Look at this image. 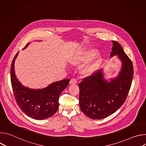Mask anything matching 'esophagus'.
<instances>
[{
  "mask_svg": "<svg viewBox=\"0 0 146 146\" xmlns=\"http://www.w3.org/2000/svg\"><path fill=\"white\" fill-rule=\"evenodd\" d=\"M77 83V80L76 78H72L70 81V84H76Z\"/></svg>",
  "mask_w": 146,
  "mask_h": 146,
  "instance_id": "34e87169",
  "label": "esophagus"
}]
</instances>
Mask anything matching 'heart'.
Here are the masks:
<instances>
[{
    "label": "heart",
    "mask_w": 146,
    "mask_h": 146,
    "mask_svg": "<svg viewBox=\"0 0 146 146\" xmlns=\"http://www.w3.org/2000/svg\"><path fill=\"white\" fill-rule=\"evenodd\" d=\"M98 51L94 48H87L81 51L76 52L69 59V64L73 66H78L84 62L91 60L96 55ZM96 57V56H95ZM101 57L97 55L94 59L87 64L83 69L82 73L86 76H90L94 73L100 64Z\"/></svg>",
    "instance_id": "1"
}]
</instances>
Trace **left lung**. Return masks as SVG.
<instances>
[{
	"label": "left lung",
	"mask_w": 146,
	"mask_h": 146,
	"mask_svg": "<svg viewBox=\"0 0 146 146\" xmlns=\"http://www.w3.org/2000/svg\"><path fill=\"white\" fill-rule=\"evenodd\" d=\"M112 42L110 57L118 55L122 62L118 76L108 81L104 78L103 70L100 69L83 78L78 84L80 109L93 119L106 118L120 108L126 100L132 84V62L118 42Z\"/></svg>",
	"instance_id": "left-lung-1"
}]
</instances>
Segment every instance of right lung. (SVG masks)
<instances>
[{
	"mask_svg": "<svg viewBox=\"0 0 146 146\" xmlns=\"http://www.w3.org/2000/svg\"><path fill=\"white\" fill-rule=\"evenodd\" d=\"M18 54V52L12 61L10 76L13 93L18 106L32 118L43 120L51 117L57 111L59 95L68 87L70 80L54 82L42 89L34 90L25 87L18 80L15 74L14 63Z\"/></svg>",
	"mask_w": 146,
	"mask_h": 146,
	"instance_id": "obj_1",
	"label": "right lung"
}]
</instances>
